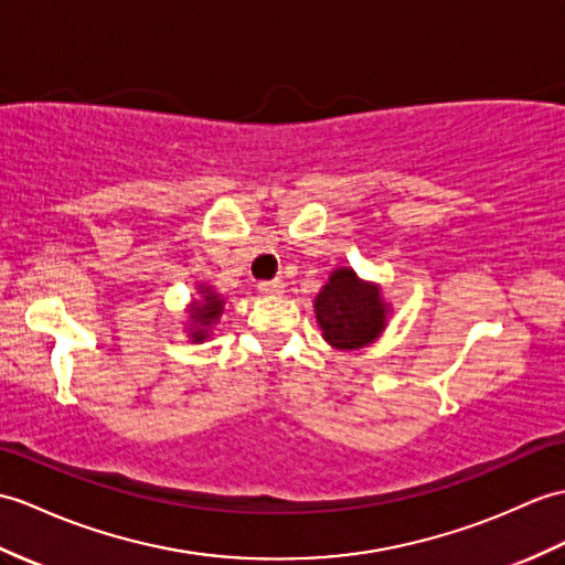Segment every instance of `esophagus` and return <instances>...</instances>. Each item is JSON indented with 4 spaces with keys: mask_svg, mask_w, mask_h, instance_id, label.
<instances>
[{
    "mask_svg": "<svg viewBox=\"0 0 565 565\" xmlns=\"http://www.w3.org/2000/svg\"><path fill=\"white\" fill-rule=\"evenodd\" d=\"M257 291L262 296H277L284 291V281L281 279H267V281H259L257 284Z\"/></svg>",
    "mask_w": 565,
    "mask_h": 565,
    "instance_id": "1",
    "label": "esophagus"
}]
</instances>
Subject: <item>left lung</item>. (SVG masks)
<instances>
[{
  "mask_svg": "<svg viewBox=\"0 0 565 565\" xmlns=\"http://www.w3.org/2000/svg\"><path fill=\"white\" fill-rule=\"evenodd\" d=\"M315 315L327 342L337 349L371 344L385 327V308L377 288L363 284L351 269H337L315 298Z\"/></svg>",
  "mask_w": 565,
  "mask_h": 565,
  "instance_id": "left-lung-1",
  "label": "left lung"
}]
</instances>
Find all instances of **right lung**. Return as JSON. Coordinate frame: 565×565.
I'll list each match as a JSON object with an SVG mask.
<instances>
[{
    "label": "right lung",
    "instance_id": "add662e5",
    "mask_svg": "<svg viewBox=\"0 0 565 565\" xmlns=\"http://www.w3.org/2000/svg\"><path fill=\"white\" fill-rule=\"evenodd\" d=\"M202 294H204V303H194V308L190 310L194 324H200V327H194V332H192L194 342H202V339H206L204 327L214 324V320H218V315L223 312V300L216 294L209 291V288Z\"/></svg>",
    "mask_w": 565,
    "mask_h": 565
}]
</instances>
